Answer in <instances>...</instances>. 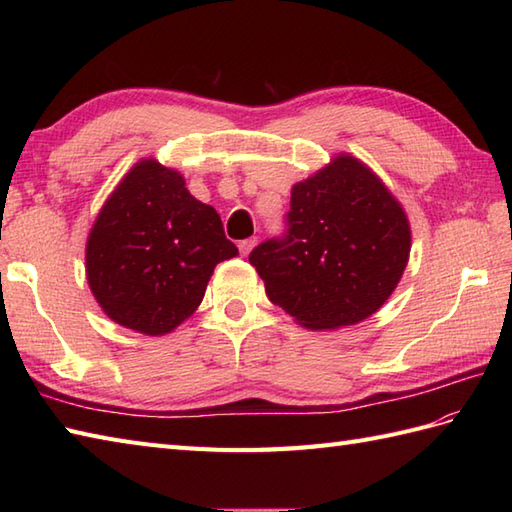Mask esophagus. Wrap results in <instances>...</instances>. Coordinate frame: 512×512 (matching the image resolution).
I'll return each instance as SVG.
<instances>
[{"label":"esophagus","mask_w":512,"mask_h":512,"mask_svg":"<svg viewBox=\"0 0 512 512\" xmlns=\"http://www.w3.org/2000/svg\"><path fill=\"white\" fill-rule=\"evenodd\" d=\"M255 244H257V239L255 237H248V239H242V242H239V253H242L244 257L250 253V250L255 248Z\"/></svg>","instance_id":"1"}]
</instances>
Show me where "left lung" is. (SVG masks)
<instances>
[{"label":"left lung","instance_id":"obj_1","mask_svg":"<svg viewBox=\"0 0 512 512\" xmlns=\"http://www.w3.org/2000/svg\"><path fill=\"white\" fill-rule=\"evenodd\" d=\"M286 226L253 248L248 262L268 299L303 328L336 330L367 319L409 262L411 231L400 202L347 154L292 187Z\"/></svg>","mask_w":512,"mask_h":512}]
</instances>
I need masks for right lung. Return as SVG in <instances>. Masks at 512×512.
<instances>
[{"label":"right lung","mask_w":512,"mask_h":512,"mask_svg":"<svg viewBox=\"0 0 512 512\" xmlns=\"http://www.w3.org/2000/svg\"><path fill=\"white\" fill-rule=\"evenodd\" d=\"M237 255L213 206L178 171L140 160L107 198L85 246L103 312L129 330L167 334L202 303L213 268Z\"/></svg>","instance_id":"obj_1"}]
</instances>
